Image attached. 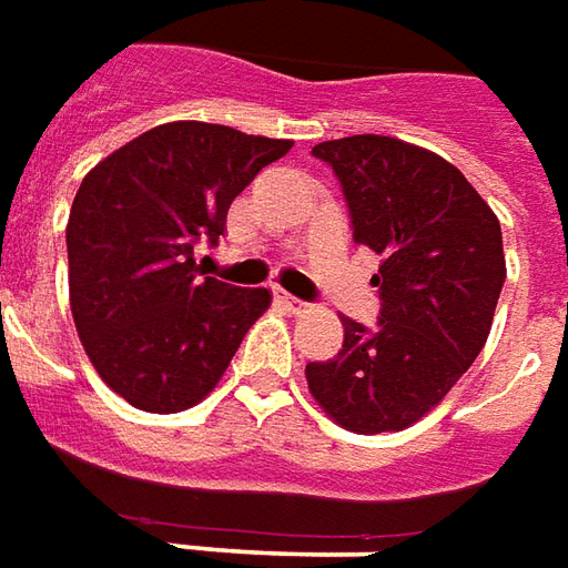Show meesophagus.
<instances>
[{
	"instance_id": "obj_1",
	"label": "esophagus",
	"mask_w": 568,
	"mask_h": 568,
	"mask_svg": "<svg viewBox=\"0 0 568 568\" xmlns=\"http://www.w3.org/2000/svg\"><path fill=\"white\" fill-rule=\"evenodd\" d=\"M275 300H277V303H281V305H284V308H287L291 315H303L305 308H308V305H305L303 300H296V296H291V293H284V291H277Z\"/></svg>"
}]
</instances>
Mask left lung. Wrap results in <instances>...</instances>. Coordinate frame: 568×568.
I'll return each mask as SVG.
<instances>
[{"label":"left lung","mask_w":568,"mask_h":568,"mask_svg":"<svg viewBox=\"0 0 568 568\" xmlns=\"http://www.w3.org/2000/svg\"><path fill=\"white\" fill-rule=\"evenodd\" d=\"M339 176L355 241L379 253V321L342 317L339 355L308 392L355 434L404 432L444 400L486 345L505 284L501 226L456 164L379 134L312 149Z\"/></svg>","instance_id":"8db88e82"}]
</instances>
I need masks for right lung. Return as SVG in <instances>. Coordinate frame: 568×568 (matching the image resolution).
Wrapping results in <instances>:
<instances>
[{
    "label": "right lung",
    "mask_w": 568,
    "mask_h": 568,
    "mask_svg": "<svg viewBox=\"0 0 568 568\" xmlns=\"http://www.w3.org/2000/svg\"><path fill=\"white\" fill-rule=\"evenodd\" d=\"M293 140L168 122L91 168L67 223L70 308L100 379L146 413H180L216 388L272 293L199 277L195 244Z\"/></svg>",
    "instance_id": "add662e5"
}]
</instances>
